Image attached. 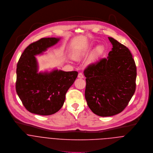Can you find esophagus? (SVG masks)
Segmentation results:
<instances>
[{"label": "esophagus", "mask_w": 153, "mask_h": 153, "mask_svg": "<svg viewBox=\"0 0 153 153\" xmlns=\"http://www.w3.org/2000/svg\"><path fill=\"white\" fill-rule=\"evenodd\" d=\"M78 77L79 78H84V75L82 73H79L78 74Z\"/></svg>", "instance_id": "esophagus-1"}]
</instances>
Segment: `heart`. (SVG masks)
Here are the masks:
<instances>
[{
    "instance_id": "heart-1",
    "label": "heart",
    "mask_w": 153,
    "mask_h": 153,
    "mask_svg": "<svg viewBox=\"0 0 153 153\" xmlns=\"http://www.w3.org/2000/svg\"><path fill=\"white\" fill-rule=\"evenodd\" d=\"M102 52H103V48H102V47L101 46H98V47L95 49V51H94V55L95 56H98L100 55L102 53ZM78 56H79V55H78V53H75L74 55V58H75V59H77V58H78Z\"/></svg>"
}]
</instances>
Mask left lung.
<instances>
[{
  "label": "left lung",
  "instance_id": "obj_1",
  "mask_svg": "<svg viewBox=\"0 0 153 153\" xmlns=\"http://www.w3.org/2000/svg\"><path fill=\"white\" fill-rule=\"evenodd\" d=\"M113 48L107 58L88 65L85 98L90 109L102 117L123 111L136 90V66L130 50L111 37Z\"/></svg>",
  "mask_w": 153,
  "mask_h": 153
}]
</instances>
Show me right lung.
Listing matches in <instances>:
<instances>
[{"label":"right lung","mask_w":153,"mask_h":153,"mask_svg":"<svg viewBox=\"0 0 153 153\" xmlns=\"http://www.w3.org/2000/svg\"><path fill=\"white\" fill-rule=\"evenodd\" d=\"M59 38H42L30 44L17 65L16 88L24 107L29 112L43 116L55 113L62 107L68 89L78 76L76 71L53 70L38 72L36 55L53 46Z\"/></svg>","instance_id":"1"}]
</instances>
